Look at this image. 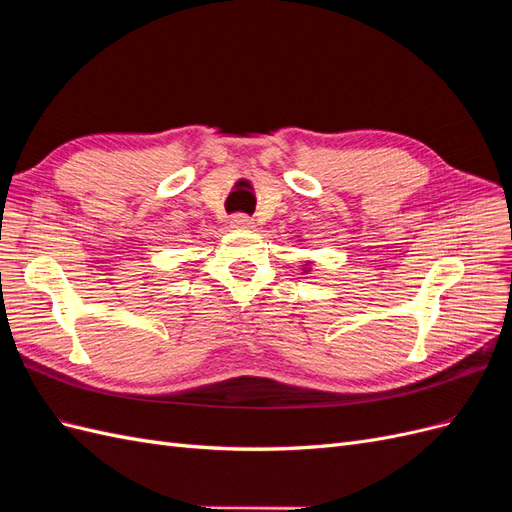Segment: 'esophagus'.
I'll return each mask as SVG.
<instances>
[{"label":"esophagus","mask_w":512,"mask_h":512,"mask_svg":"<svg viewBox=\"0 0 512 512\" xmlns=\"http://www.w3.org/2000/svg\"><path fill=\"white\" fill-rule=\"evenodd\" d=\"M230 226L232 228H252L254 220L247 218V215H243V213H237V215H232V218H230Z\"/></svg>","instance_id":"esophagus-1"}]
</instances>
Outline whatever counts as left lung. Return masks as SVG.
Instances as JSON below:
<instances>
[{"label": "left lung", "instance_id": "obj_1", "mask_svg": "<svg viewBox=\"0 0 512 512\" xmlns=\"http://www.w3.org/2000/svg\"><path fill=\"white\" fill-rule=\"evenodd\" d=\"M303 271H305V269H303Z\"/></svg>", "mask_w": 512, "mask_h": 512}]
</instances>
